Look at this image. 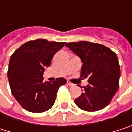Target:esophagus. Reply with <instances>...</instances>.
<instances>
[{"mask_svg": "<svg viewBox=\"0 0 132 132\" xmlns=\"http://www.w3.org/2000/svg\"><path fill=\"white\" fill-rule=\"evenodd\" d=\"M66 83H67V85H68V86H74V84H73L72 82H71L70 81H69V80L67 81V82H66Z\"/></svg>", "mask_w": 132, "mask_h": 132, "instance_id": "obj_1", "label": "esophagus"}]
</instances>
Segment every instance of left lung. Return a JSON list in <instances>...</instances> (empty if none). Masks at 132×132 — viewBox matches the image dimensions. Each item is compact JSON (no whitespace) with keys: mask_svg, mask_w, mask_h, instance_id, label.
<instances>
[{"mask_svg":"<svg viewBox=\"0 0 132 132\" xmlns=\"http://www.w3.org/2000/svg\"><path fill=\"white\" fill-rule=\"evenodd\" d=\"M80 59L83 65L81 77L89 78L84 92L75 104L87 112L106 107L119 89L120 66L116 53L104 45L88 41L67 43L66 45Z\"/></svg>","mask_w":132,"mask_h":132,"instance_id":"1","label":"left lung"}]
</instances>
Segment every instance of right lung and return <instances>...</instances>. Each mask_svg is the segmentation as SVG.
<instances>
[{
  "label": "right lung",
  "instance_id": "right-lung-1",
  "mask_svg": "<svg viewBox=\"0 0 132 132\" xmlns=\"http://www.w3.org/2000/svg\"><path fill=\"white\" fill-rule=\"evenodd\" d=\"M64 42L44 39L28 41L11 56L7 77L13 97L27 111L40 113L54 104L59 88L66 83L61 77L51 82L43 81L45 68L53 56L65 46Z\"/></svg>",
  "mask_w": 132,
  "mask_h": 132
}]
</instances>
